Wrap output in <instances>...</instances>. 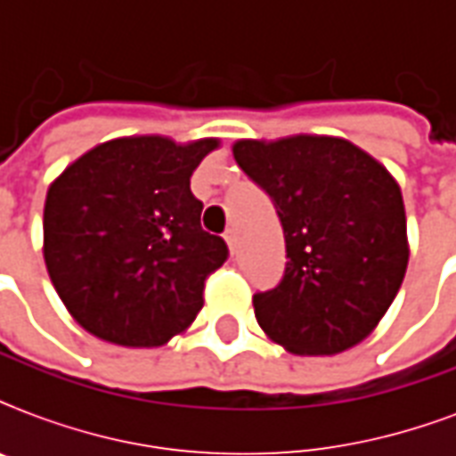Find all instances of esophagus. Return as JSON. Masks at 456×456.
Listing matches in <instances>:
<instances>
[{"label": "esophagus", "instance_id": "1", "mask_svg": "<svg viewBox=\"0 0 456 456\" xmlns=\"http://www.w3.org/2000/svg\"><path fill=\"white\" fill-rule=\"evenodd\" d=\"M224 241H227L229 250H232V253H236V243H239V236H236L234 227H229L227 232H224Z\"/></svg>", "mask_w": 456, "mask_h": 456}]
</instances>
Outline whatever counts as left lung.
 Returning a JSON list of instances; mask_svg holds the SVG:
<instances>
[{"mask_svg":"<svg viewBox=\"0 0 456 456\" xmlns=\"http://www.w3.org/2000/svg\"><path fill=\"white\" fill-rule=\"evenodd\" d=\"M232 151L284 227V277L253 296L260 329L293 354L357 346L395 300L410 260L393 175L338 137L241 139Z\"/></svg>","mask_w":456,"mask_h":456,"instance_id":"8db88e82","label":"left lung"}]
</instances>
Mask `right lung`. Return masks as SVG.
I'll return each mask as SVG.
<instances>
[{
    "label": "right lung",
    "mask_w": 456,
    "mask_h": 456,
    "mask_svg": "<svg viewBox=\"0 0 456 456\" xmlns=\"http://www.w3.org/2000/svg\"><path fill=\"white\" fill-rule=\"evenodd\" d=\"M217 139L175 144L123 137L94 146L53 179L45 263L77 324L116 346H163L203 307L206 279L227 260L200 229L191 175Z\"/></svg>",
    "instance_id": "obj_1"
}]
</instances>
